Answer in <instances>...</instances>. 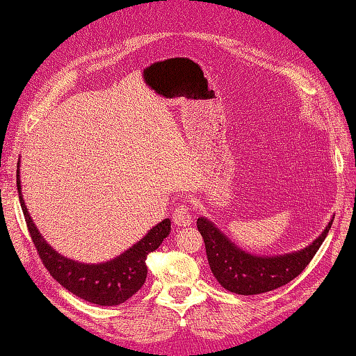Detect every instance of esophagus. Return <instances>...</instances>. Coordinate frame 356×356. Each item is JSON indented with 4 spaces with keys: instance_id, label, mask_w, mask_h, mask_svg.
Returning a JSON list of instances; mask_svg holds the SVG:
<instances>
[{
    "instance_id": "esophagus-1",
    "label": "esophagus",
    "mask_w": 356,
    "mask_h": 356,
    "mask_svg": "<svg viewBox=\"0 0 356 356\" xmlns=\"http://www.w3.org/2000/svg\"><path fill=\"white\" fill-rule=\"evenodd\" d=\"M172 220L174 224H177L179 227H186L193 222V214H191V208L186 204H180L176 207V210L172 213Z\"/></svg>"
}]
</instances>
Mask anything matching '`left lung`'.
<instances>
[{"label":"left lung","instance_id":"1","mask_svg":"<svg viewBox=\"0 0 356 356\" xmlns=\"http://www.w3.org/2000/svg\"><path fill=\"white\" fill-rule=\"evenodd\" d=\"M332 222L309 247L280 256L243 252L207 218L197 219V228L205 242L211 273L222 287L238 295H259L282 287L301 275L323 245Z\"/></svg>","mask_w":356,"mask_h":356}]
</instances>
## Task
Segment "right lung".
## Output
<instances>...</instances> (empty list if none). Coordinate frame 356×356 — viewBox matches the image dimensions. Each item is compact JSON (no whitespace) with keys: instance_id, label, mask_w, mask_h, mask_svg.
<instances>
[{"instance_id":"add662e5","label":"right lung","mask_w":356,"mask_h":356,"mask_svg":"<svg viewBox=\"0 0 356 356\" xmlns=\"http://www.w3.org/2000/svg\"><path fill=\"white\" fill-rule=\"evenodd\" d=\"M17 188L21 210L24 213L27 229L31 233L33 245L37 248L44 267L60 285L75 296L97 305L123 304L142 289L146 275H148L145 261L148 254L157 250L160 243L170 234V219H165L156 227H152L140 241L114 259L100 264H83L55 252L41 236L38 228L35 227L31 214L27 211L24 199L21 196L19 163L17 170Z\"/></svg>"}]
</instances>
